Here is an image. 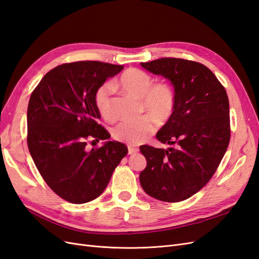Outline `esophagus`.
<instances>
[{"label": "esophagus", "mask_w": 259, "mask_h": 259, "mask_svg": "<svg viewBox=\"0 0 259 259\" xmlns=\"http://www.w3.org/2000/svg\"><path fill=\"white\" fill-rule=\"evenodd\" d=\"M127 149H128V154H134V153L138 152V148H135V147L128 146V147H127Z\"/></svg>", "instance_id": "esophagus-1"}]
</instances>
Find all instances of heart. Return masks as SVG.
<instances>
[{
    "instance_id": "1",
    "label": "heart",
    "mask_w": 259,
    "mask_h": 259,
    "mask_svg": "<svg viewBox=\"0 0 259 259\" xmlns=\"http://www.w3.org/2000/svg\"><path fill=\"white\" fill-rule=\"evenodd\" d=\"M114 86L140 99V111L148 113L138 119L122 121L117 124L112 131V135L117 142L130 146L142 144L153 134L156 121L164 122L173 114L176 103L173 88L164 82L153 84V77L143 70L127 69L121 74ZM111 93L112 86L105 84L98 89L95 95L97 110L107 121L114 119Z\"/></svg>"
}]
</instances>
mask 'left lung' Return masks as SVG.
Listing matches in <instances>:
<instances>
[{
    "mask_svg": "<svg viewBox=\"0 0 259 259\" xmlns=\"http://www.w3.org/2000/svg\"><path fill=\"white\" fill-rule=\"evenodd\" d=\"M140 65L170 81L176 103L173 114L155 136L174 147H140L147 166L139 182L156 200L184 201L209 182L228 148V96L215 74L200 62L168 57Z\"/></svg>",
    "mask_w": 259,
    "mask_h": 259,
    "instance_id": "8db88e82",
    "label": "left lung"
}]
</instances>
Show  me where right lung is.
<instances>
[{"instance_id":"1","label":"right lung","mask_w":259,"mask_h":259,"mask_svg":"<svg viewBox=\"0 0 259 259\" xmlns=\"http://www.w3.org/2000/svg\"><path fill=\"white\" fill-rule=\"evenodd\" d=\"M100 61H75L46 73L31 94L27 143L36 168L64 200L82 204L104 192L127 147L111 142L98 123V89L123 70ZM88 139L106 140L89 151ZM94 143V140H93Z\"/></svg>"}]
</instances>
